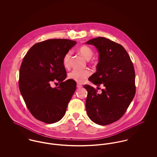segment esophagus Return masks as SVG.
Returning a JSON list of instances; mask_svg holds the SVG:
<instances>
[{"instance_id":"34e87169","label":"esophagus","mask_w":157,"mask_h":157,"mask_svg":"<svg viewBox=\"0 0 157 157\" xmlns=\"http://www.w3.org/2000/svg\"><path fill=\"white\" fill-rule=\"evenodd\" d=\"M82 85L81 84H80V83L77 84V88H82Z\"/></svg>"}]
</instances>
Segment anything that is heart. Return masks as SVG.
<instances>
[{
    "instance_id": "obj_1",
    "label": "heart",
    "mask_w": 157,
    "mask_h": 157,
    "mask_svg": "<svg viewBox=\"0 0 157 157\" xmlns=\"http://www.w3.org/2000/svg\"><path fill=\"white\" fill-rule=\"evenodd\" d=\"M78 52L86 60H90L94 54V51L91 48L86 45H82L78 49ZM71 52L68 51L63 57V65L64 67L68 68L70 67ZM90 75L89 69H74L71 71L69 74L68 77L78 83H83Z\"/></svg>"
}]
</instances>
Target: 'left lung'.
Listing matches in <instances>:
<instances>
[{
  "mask_svg": "<svg viewBox=\"0 0 157 157\" xmlns=\"http://www.w3.org/2000/svg\"><path fill=\"white\" fill-rule=\"evenodd\" d=\"M99 52L97 72L89 80L105 87L102 93L98 88L85 85L88 91L86 109L88 117L100 125H108L118 120L124 114L134 97L135 74L133 63L123 46L105 37L90 40Z\"/></svg>",
  "mask_w": 157,
  "mask_h": 157,
  "instance_id": "8db88e82",
  "label": "left lung"
}]
</instances>
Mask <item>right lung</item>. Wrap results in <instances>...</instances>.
<instances>
[{"label":"right lung","mask_w":157,"mask_h":157,"mask_svg":"<svg viewBox=\"0 0 157 157\" xmlns=\"http://www.w3.org/2000/svg\"><path fill=\"white\" fill-rule=\"evenodd\" d=\"M76 42L49 39L33 45L23 59L19 87L26 107L36 119L46 123L62 118L76 89V82L69 79L63 57ZM58 81L52 89L50 84Z\"/></svg>","instance_id":"right-lung-1"}]
</instances>
